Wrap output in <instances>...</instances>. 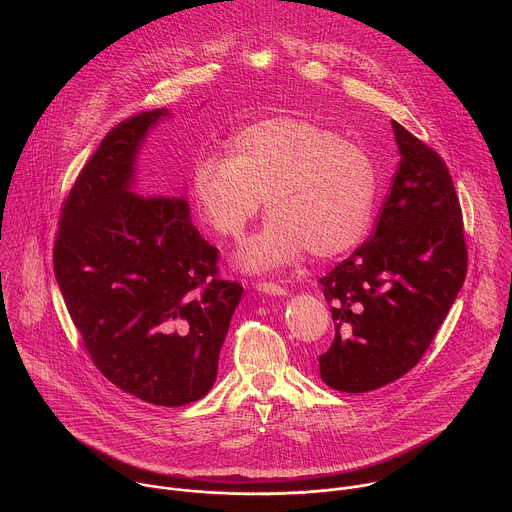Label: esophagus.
<instances>
[{
    "mask_svg": "<svg viewBox=\"0 0 512 512\" xmlns=\"http://www.w3.org/2000/svg\"><path fill=\"white\" fill-rule=\"evenodd\" d=\"M255 289L261 291V294H267V296H287V289L279 283H273V281H255Z\"/></svg>",
    "mask_w": 512,
    "mask_h": 512,
    "instance_id": "34e87169",
    "label": "esophagus"
}]
</instances>
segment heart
Masks as SVG:
<instances>
[{
    "mask_svg": "<svg viewBox=\"0 0 512 512\" xmlns=\"http://www.w3.org/2000/svg\"><path fill=\"white\" fill-rule=\"evenodd\" d=\"M200 216L223 239H239L261 198L271 216L251 237L239 263L277 269L304 253L334 259L369 231L377 172L358 143L298 115L247 123L229 141V156L204 154L190 172Z\"/></svg>",
    "mask_w": 512,
    "mask_h": 512,
    "instance_id": "obj_1",
    "label": "heart"
}]
</instances>
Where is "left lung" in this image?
Returning a JSON list of instances; mask_svg holds the SVG:
<instances>
[{
  "label": "left lung",
  "instance_id": "left-lung-1",
  "mask_svg": "<svg viewBox=\"0 0 512 512\" xmlns=\"http://www.w3.org/2000/svg\"><path fill=\"white\" fill-rule=\"evenodd\" d=\"M399 170L377 225L320 279L336 336L318 356L322 381L367 393L409 373L446 320L466 279L460 200L435 150L393 121Z\"/></svg>",
  "mask_w": 512,
  "mask_h": 512
}]
</instances>
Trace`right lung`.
<instances>
[{
  "mask_svg": "<svg viewBox=\"0 0 512 512\" xmlns=\"http://www.w3.org/2000/svg\"><path fill=\"white\" fill-rule=\"evenodd\" d=\"M168 109L117 123L62 202L54 275L99 373L164 407L204 397L243 285L218 275V249L182 198L129 190L145 133Z\"/></svg>",
  "mask_w": 512,
  "mask_h": 512,
  "instance_id": "add662e5",
  "label": "right lung"
}]
</instances>
